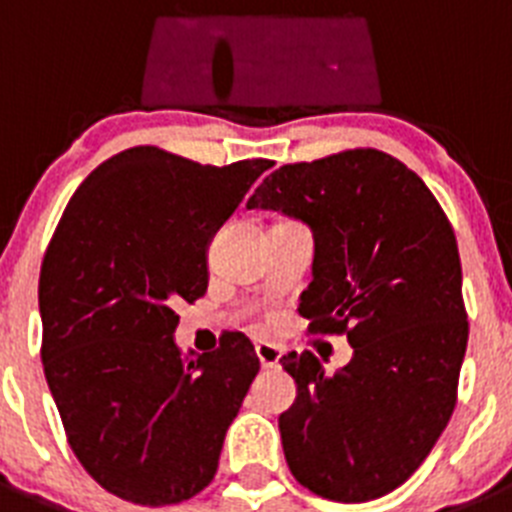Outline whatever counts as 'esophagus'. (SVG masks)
<instances>
[{
    "label": "esophagus",
    "instance_id": "1",
    "mask_svg": "<svg viewBox=\"0 0 512 512\" xmlns=\"http://www.w3.org/2000/svg\"><path fill=\"white\" fill-rule=\"evenodd\" d=\"M256 356H259L264 369H277L279 361H282V348L269 341H259L256 343Z\"/></svg>",
    "mask_w": 512,
    "mask_h": 512
}]
</instances>
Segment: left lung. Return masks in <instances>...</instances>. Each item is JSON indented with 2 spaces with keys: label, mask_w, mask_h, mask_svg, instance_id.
I'll use <instances>...</instances> for the list:
<instances>
[{
  "label": "left lung",
  "mask_w": 512,
  "mask_h": 512,
  "mask_svg": "<svg viewBox=\"0 0 512 512\" xmlns=\"http://www.w3.org/2000/svg\"><path fill=\"white\" fill-rule=\"evenodd\" d=\"M246 207L310 225L300 315L354 348L336 374L310 351L282 356L297 382L279 415L289 469L336 503L377 500L423 464L454 413L469 338L454 228L423 179L377 148L282 166Z\"/></svg>",
  "instance_id": "obj_1"
}]
</instances>
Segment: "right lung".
Returning <instances> with one entry per match:
<instances>
[{
    "label": "right lung",
    "mask_w": 512,
    "mask_h": 512,
    "mask_svg": "<svg viewBox=\"0 0 512 512\" xmlns=\"http://www.w3.org/2000/svg\"><path fill=\"white\" fill-rule=\"evenodd\" d=\"M271 169L202 166L156 146L99 164L40 266L43 369L69 446L112 495L161 508L205 490L259 374L243 333L184 359L176 305L207 292V246Z\"/></svg>",
    "instance_id": "1"
}]
</instances>
